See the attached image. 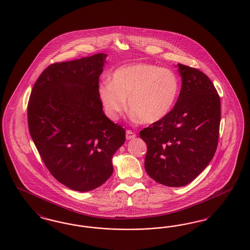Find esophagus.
<instances>
[{
	"label": "esophagus",
	"instance_id": "obj_1",
	"mask_svg": "<svg viewBox=\"0 0 250 250\" xmlns=\"http://www.w3.org/2000/svg\"><path fill=\"white\" fill-rule=\"evenodd\" d=\"M125 137H126V140H132L136 137V134L131 130H126L125 133Z\"/></svg>",
	"mask_w": 250,
	"mask_h": 250
}]
</instances>
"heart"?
Listing matches in <instances>:
<instances>
[{
    "label": "heart",
    "mask_w": 250,
    "mask_h": 250,
    "mask_svg": "<svg viewBox=\"0 0 250 250\" xmlns=\"http://www.w3.org/2000/svg\"><path fill=\"white\" fill-rule=\"evenodd\" d=\"M177 75L147 62L123 65L112 73L110 82L99 85L98 95L107 116L116 119L126 106L143 124L164 119L178 97Z\"/></svg>",
    "instance_id": "heart-1"
}]
</instances>
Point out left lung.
Segmentation results:
<instances>
[{
  "instance_id": "obj_1",
  "label": "left lung",
  "mask_w": 250,
  "mask_h": 250,
  "mask_svg": "<svg viewBox=\"0 0 250 250\" xmlns=\"http://www.w3.org/2000/svg\"><path fill=\"white\" fill-rule=\"evenodd\" d=\"M182 88L164 119L140 132L147 144L144 167L148 175L167 187L189 184L216 151L221 107L211 80L199 69L178 63Z\"/></svg>"
}]
</instances>
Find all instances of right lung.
Masks as SVG:
<instances>
[{
    "label": "right lung",
    "instance_id": "right-lung-1",
    "mask_svg": "<svg viewBox=\"0 0 250 250\" xmlns=\"http://www.w3.org/2000/svg\"><path fill=\"white\" fill-rule=\"evenodd\" d=\"M107 54L55 62L42 72L28 103V125L51 175L73 190L103 185L125 130L107 118L98 95Z\"/></svg>",
    "mask_w": 250,
    "mask_h": 250
}]
</instances>
